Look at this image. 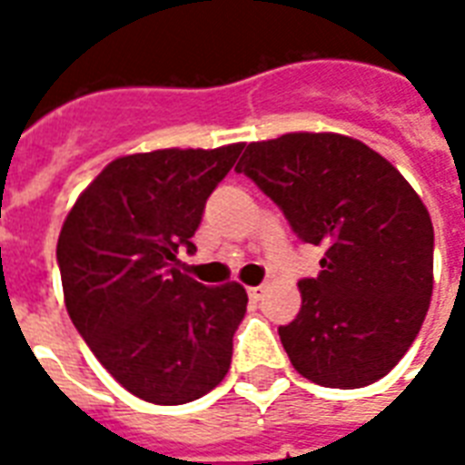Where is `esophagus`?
<instances>
[{
	"label": "esophagus",
	"instance_id": "1",
	"mask_svg": "<svg viewBox=\"0 0 465 465\" xmlns=\"http://www.w3.org/2000/svg\"><path fill=\"white\" fill-rule=\"evenodd\" d=\"M262 292H265V287H248V297H251V302H261Z\"/></svg>",
	"mask_w": 465,
	"mask_h": 465
}]
</instances>
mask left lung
Segmentation results:
<instances>
[{
    "mask_svg": "<svg viewBox=\"0 0 465 465\" xmlns=\"http://www.w3.org/2000/svg\"><path fill=\"white\" fill-rule=\"evenodd\" d=\"M239 173L272 197L299 239L321 246L318 277L280 340L299 374L328 389H361L415 342L434 287L430 212L389 159L338 133L251 142Z\"/></svg>",
    "mask_w": 465,
    "mask_h": 465,
    "instance_id": "left-lung-1",
    "label": "left lung"
}]
</instances>
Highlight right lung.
<instances>
[{
    "label": "right lung",
    "instance_id": "right-lung-1",
    "mask_svg": "<svg viewBox=\"0 0 465 465\" xmlns=\"http://www.w3.org/2000/svg\"><path fill=\"white\" fill-rule=\"evenodd\" d=\"M243 144L113 159L72 204L60 239L64 306L108 374L133 396L183 405L222 383L246 313L243 284L204 287L175 268L212 190Z\"/></svg>",
    "mask_w": 465,
    "mask_h": 465
}]
</instances>
